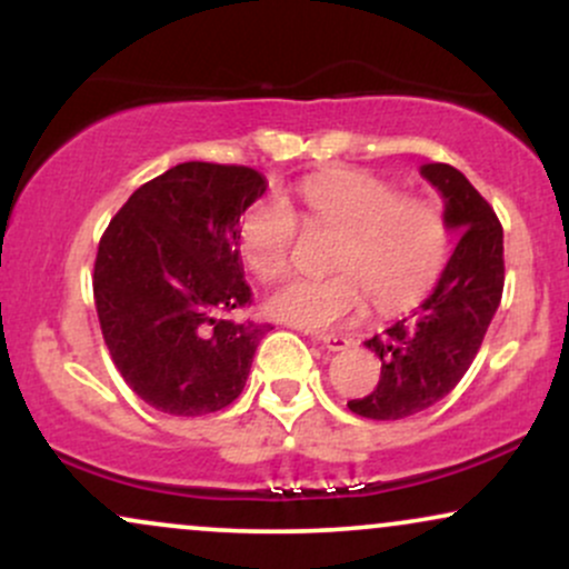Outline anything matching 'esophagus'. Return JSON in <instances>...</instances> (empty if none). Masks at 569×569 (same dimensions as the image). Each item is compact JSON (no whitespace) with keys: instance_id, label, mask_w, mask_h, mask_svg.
Wrapping results in <instances>:
<instances>
[{"instance_id":"esophagus-1","label":"esophagus","mask_w":569,"mask_h":569,"mask_svg":"<svg viewBox=\"0 0 569 569\" xmlns=\"http://www.w3.org/2000/svg\"><path fill=\"white\" fill-rule=\"evenodd\" d=\"M316 339L323 345L326 350H331V352L350 348V339L342 337V335H316Z\"/></svg>"}]
</instances>
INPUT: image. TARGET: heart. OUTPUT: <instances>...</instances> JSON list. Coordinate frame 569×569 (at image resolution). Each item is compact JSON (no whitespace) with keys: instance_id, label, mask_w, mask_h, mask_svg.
Masks as SVG:
<instances>
[{"instance_id":"1","label":"heart","mask_w":569,"mask_h":569,"mask_svg":"<svg viewBox=\"0 0 569 569\" xmlns=\"http://www.w3.org/2000/svg\"><path fill=\"white\" fill-rule=\"evenodd\" d=\"M299 198L305 219L342 234L331 278H297L272 293L267 310L305 329L356 321L367 302L398 312L439 283L452 248V227L441 202L398 192L375 173L345 171L307 179ZM240 253L262 283L283 278L299 238V219L280 194L257 200L240 219Z\"/></svg>"}]
</instances>
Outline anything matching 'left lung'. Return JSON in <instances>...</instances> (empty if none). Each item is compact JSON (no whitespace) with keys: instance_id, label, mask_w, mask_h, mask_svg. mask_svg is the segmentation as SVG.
I'll return each instance as SVG.
<instances>
[{"instance_id":"1","label":"left lung","mask_w":569,"mask_h":569,"mask_svg":"<svg viewBox=\"0 0 569 569\" xmlns=\"http://www.w3.org/2000/svg\"><path fill=\"white\" fill-rule=\"evenodd\" d=\"M422 176L441 192L460 240L420 310L363 342L380 356V382L369 396L348 401V409L367 420H403L441 401L471 369L502 297L498 213L447 162L422 166Z\"/></svg>"}]
</instances>
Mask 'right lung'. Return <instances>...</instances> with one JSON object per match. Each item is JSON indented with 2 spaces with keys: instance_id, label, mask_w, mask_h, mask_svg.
Instances as JSON below:
<instances>
[{
  "instance_id": "1",
  "label": "right lung",
  "mask_w": 569,
  "mask_h": 569,
  "mask_svg": "<svg viewBox=\"0 0 569 569\" xmlns=\"http://www.w3.org/2000/svg\"><path fill=\"white\" fill-rule=\"evenodd\" d=\"M253 168L179 162L130 194L101 234L93 299L117 371L141 401L200 417L230 407L270 323L251 305L240 217L264 194Z\"/></svg>"
}]
</instances>
